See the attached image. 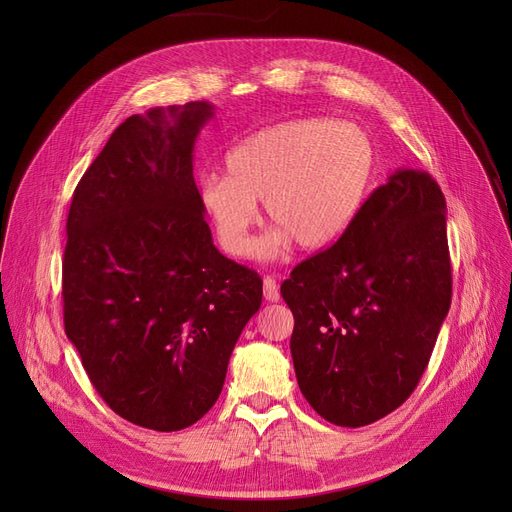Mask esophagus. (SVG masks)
<instances>
[{"label": "esophagus", "instance_id": "obj_1", "mask_svg": "<svg viewBox=\"0 0 512 512\" xmlns=\"http://www.w3.org/2000/svg\"><path fill=\"white\" fill-rule=\"evenodd\" d=\"M263 299L267 303H278L280 301V290H278V284L272 276H267L263 280Z\"/></svg>", "mask_w": 512, "mask_h": 512}]
</instances>
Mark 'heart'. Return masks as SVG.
<instances>
[{"instance_id":"b5f03b06","label":"heart","mask_w":512,"mask_h":512,"mask_svg":"<svg viewBox=\"0 0 512 512\" xmlns=\"http://www.w3.org/2000/svg\"><path fill=\"white\" fill-rule=\"evenodd\" d=\"M378 149L369 134L351 122L299 118L265 126L224 157L226 178L205 176L199 203L232 257L253 247L255 203L274 228L257 253L272 259L290 242L319 251L336 242L357 218L378 174Z\"/></svg>"}]
</instances>
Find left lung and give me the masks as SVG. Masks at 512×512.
<instances>
[{
    "instance_id": "1",
    "label": "left lung",
    "mask_w": 512,
    "mask_h": 512,
    "mask_svg": "<svg viewBox=\"0 0 512 512\" xmlns=\"http://www.w3.org/2000/svg\"><path fill=\"white\" fill-rule=\"evenodd\" d=\"M290 353L309 405L361 427L398 409L432 357L450 309L446 201L421 170H398L326 251L284 280Z\"/></svg>"
}]
</instances>
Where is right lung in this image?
Returning <instances> with one entry per match:
<instances>
[{
    "instance_id": "1",
    "label": "right lung",
    "mask_w": 512,
    "mask_h": 512,
    "mask_svg": "<svg viewBox=\"0 0 512 512\" xmlns=\"http://www.w3.org/2000/svg\"><path fill=\"white\" fill-rule=\"evenodd\" d=\"M213 105L124 120L74 188L62 261L64 328L105 405L155 432L218 400L259 311L257 272L213 247L193 147Z\"/></svg>"
}]
</instances>
